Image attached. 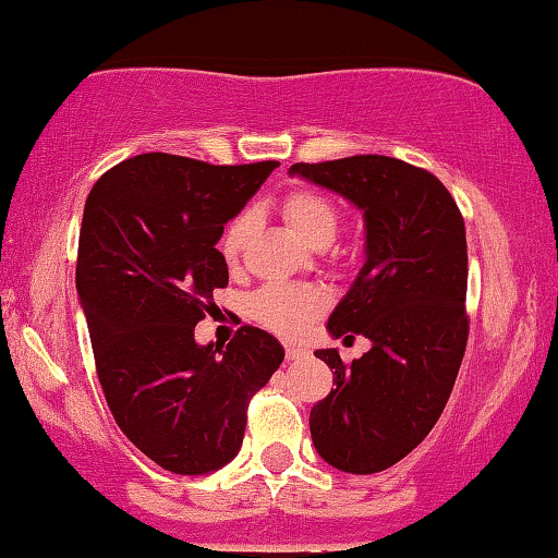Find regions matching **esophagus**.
<instances>
[{"label":"esophagus","instance_id":"34e87169","mask_svg":"<svg viewBox=\"0 0 558 558\" xmlns=\"http://www.w3.org/2000/svg\"><path fill=\"white\" fill-rule=\"evenodd\" d=\"M306 355V349H301V345H287V361H301Z\"/></svg>","mask_w":558,"mask_h":558}]
</instances>
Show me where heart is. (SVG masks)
Returning <instances> with one entry per match:
<instances>
[{
	"mask_svg": "<svg viewBox=\"0 0 558 558\" xmlns=\"http://www.w3.org/2000/svg\"><path fill=\"white\" fill-rule=\"evenodd\" d=\"M281 213L301 240L308 244L331 242L339 230V213L336 205L326 195L316 190H294L284 197ZM254 230L252 213H240L232 217L219 234V254L222 259L234 267L242 259V252L250 242ZM324 294L312 287H291V284H269L264 287L252 301V312L259 322L271 331L294 336L312 318L322 312Z\"/></svg>",
	"mask_w": 558,
	"mask_h": 558,
	"instance_id": "heart-1",
	"label": "heart"
}]
</instances>
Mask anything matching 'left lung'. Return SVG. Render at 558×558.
Listing matches in <instances>:
<instances>
[{"label": "left lung", "instance_id": "8db88e82", "mask_svg": "<svg viewBox=\"0 0 558 558\" xmlns=\"http://www.w3.org/2000/svg\"><path fill=\"white\" fill-rule=\"evenodd\" d=\"M289 175L363 209L365 264L326 328L373 345L353 363L316 351L336 388L308 425L331 468L383 472L425 440L458 378L470 333L464 219L433 172L388 155L296 162Z\"/></svg>", "mask_w": 558, "mask_h": 558}]
</instances>
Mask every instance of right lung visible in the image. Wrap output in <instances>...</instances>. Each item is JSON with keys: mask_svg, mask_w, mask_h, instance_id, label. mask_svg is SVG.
I'll return each mask as SVG.
<instances>
[{"mask_svg": "<svg viewBox=\"0 0 558 558\" xmlns=\"http://www.w3.org/2000/svg\"><path fill=\"white\" fill-rule=\"evenodd\" d=\"M274 168L143 153L104 172L86 199L76 291L100 388L128 440L168 472L225 468L252 396L284 361L254 326L227 349L195 341L213 291L230 281L219 234Z\"/></svg>", "mask_w": 558, "mask_h": 558, "instance_id": "add662e5", "label": "right lung"}]
</instances>
